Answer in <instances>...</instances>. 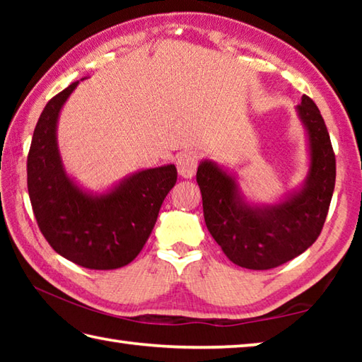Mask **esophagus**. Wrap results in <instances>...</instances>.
I'll list each match as a JSON object with an SVG mask.
<instances>
[{"label": "esophagus", "mask_w": 362, "mask_h": 362, "mask_svg": "<svg viewBox=\"0 0 362 362\" xmlns=\"http://www.w3.org/2000/svg\"><path fill=\"white\" fill-rule=\"evenodd\" d=\"M199 164V155L194 150H185L177 158V169L179 174L185 179H192Z\"/></svg>", "instance_id": "obj_1"}]
</instances>
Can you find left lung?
I'll return each instance as SVG.
<instances>
[{
  "label": "left lung",
  "mask_w": 362,
  "mask_h": 362,
  "mask_svg": "<svg viewBox=\"0 0 362 362\" xmlns=\"http://www.w3.org/2000/svg\"><path fill=\"white\" fill-rule=\"evenodd\" d=\"M310 139V174L303 189L284 203L252 207L236 180L211 161L196 173L207 230L228 259L243 268L272 269L305 252L326 222L335 187V153L320 113L308 95L298 103Z\"/></svg>",
  "instance_id": "obj_1"
}]
</instances>
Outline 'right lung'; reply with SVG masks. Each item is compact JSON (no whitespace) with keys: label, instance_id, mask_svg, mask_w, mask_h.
<instances>
[{"label":"right lung","instance_id":"obj_1","mask_svg":"<svg viewBox=\"0 0 362 362\" xmlns=\"http://www.w3.org/2000/svg\"><path fill=\"white\" fill-rule=\"evenodd\" d=\"M76 84L54 95L36 122L27 158L30 203L57 254L89 269L121 268L144 249L177 169L169 164L142 170L102 196L79 189L65 174L56 140L60 108Z\"/></svg>","mask_w":362,"mask_h":362}]
</instances>
